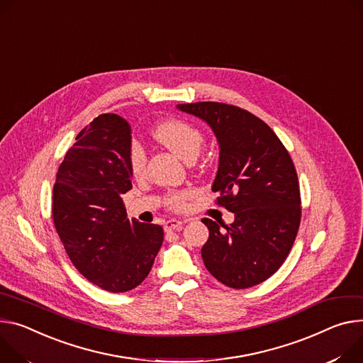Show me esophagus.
Instances as JSON below:
<instances>
[{"label":"esophagus","instance_id":"1","mask_svg":"<svg viewBox=\"0 0 363 363\" xmlns=\"http://www.w3.org/2000/svg\"><path fill=\"white\" fill-rule=\"evenodd\" d=\"M184 223L181 220H177V218H172V220H168L167 223H164V230H175V228H179Z\"/></svg>","mask_w":363,"mask_h":363}]
</instances>
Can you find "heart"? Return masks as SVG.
Wrapping results in <instances>:
<instances>
[{"mask_svg":"<svg viewBox=\"0 0 363 363\" xmlns=\"http://www.w3.org/2000/svg\"><path fill=\"white\" fill-rule=\"evenodd\" d=\"M155 139L185 162L189 159H195V156L199 155L204 142V136L199 128L185 120H178V118L162 123L155 130ZM128 168L131 175L135 178H142L145 175L146 155L142 146H139L138 143H133L130 146ZM186 199H188L186 192L174 194L168 199V206L172 210L179 211L185 207Z\"/></svg>","mask_w":363,"mask_h":363,"instance_id":"heart-1","label":"heart"}]
</instances>
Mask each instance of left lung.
<instances>
[{
  "instance_id": "8db88e82",
  "label": "left lung",
  "mask_w": 363,
  "mask_h": 363,
  "mask_svg": "<svg viewBox=\"0 0 363 363\" xmlns=\"http://www.w3.org/2000/svg\"><path fill=\"white\" fill-rule=\"evenodd\" d=\"M203 118L220 146L213 192L235 213L225 225L203 218L208 240L201 256L221 284L243 289L272 277L286 259L301 221V196L294 162L274 130L252 113L230 104H178Z\"/></svg>"
}]
</instances>
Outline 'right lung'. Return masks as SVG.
I'll return each instance as SVG.
<instances>
[{
  "mask_svg": "<svg viewBox=\"0 0 363 363\" xmlns=\"http://www.w3.org/2000/svg\"><path fill=\"white\" fill-rule=\"evenodd\" d=\"M130 133L117 114L94 118L65 155L53 185L52 216L65 250L89 282L110 292L140 285L163 242L160 225L127 218Z\"/></svg>",
  "mask_w": 363,
  "mask_h": 363,
  "instance_id": "right-lung-1",
  "label": "right lung"
}]
</instances>
